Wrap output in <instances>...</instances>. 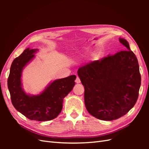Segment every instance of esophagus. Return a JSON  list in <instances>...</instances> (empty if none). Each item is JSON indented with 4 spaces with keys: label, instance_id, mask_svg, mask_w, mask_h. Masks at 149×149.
Instances as JSON below:
<instances>
[{
    "label": "esophagus",
    "instance_id": "esophagus-1",
    "mask_svg": "<svg viewBox=\"0 0 149 149\" xmlns=\"http://www.w3.org/2000/svg\"><path fill=\"white\" fill-rule=\"evenodd\" d=\"M75 82L76 83H81V80H80V79H79V77H76V80H75Z\"/></svg>",
    "mask_w": 149,
    "mask_h": 149
}]
</instances>
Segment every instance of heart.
Listing matches in <instances>:
<instances>
[{
  "label": "heart",
  "mask_w": 149,
  "mask_h": 149,
  "mask_svg": "<svg viewBox=\"0 0 149 149\" xmlns=\"http://www.w3.org/2000/svg\"><path fill=\"white\" fill-rule=\"evenodd\" d=\"M94 58H97V53H95V54H94Z\"/></svg>",
  "instance_id": "obj_1"
}]
</instances>
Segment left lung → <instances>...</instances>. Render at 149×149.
I'll return each mask as SVG.
<instances>
[{"label": "left lung", "mask_w": 149, "mask_h": 149, "mask_svg": "<svg viewBox=\"0 0 149 149\" xmlns=\"http://www.w3.org/2000/svg\"><path fill=\"white\" fill-rule=\"evenodd\" d=\"M119 40L127 50L90 62L77 72L84 86L86 109L103 120H115L127 114L136 103L141 87L137 57L127 40Z\"/></svg>", "instance_id": "left-lung-1"}]
</instances>
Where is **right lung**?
<instances>
[{"label":"right lung","mask_w":149,"mask_h":149,"mask_svg":"<svg viewBox=\"0 0 149 149\" xmlns=\"http://www.w3.org/2000/svg\"><path fill=\"white\" fill-rule=\"evenodd\" d=\"M38 51L28 48L13 61L7 85L12 103L18 111L30 120L47 121L56 118L60 113L63 98L73 89L76 76L54 80L37 95L27 94L22 88V71Z\"/></svg>","instance_id":"obj_1"}]
</instances>
